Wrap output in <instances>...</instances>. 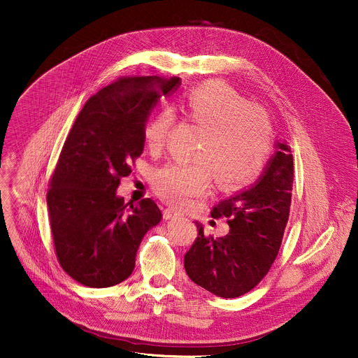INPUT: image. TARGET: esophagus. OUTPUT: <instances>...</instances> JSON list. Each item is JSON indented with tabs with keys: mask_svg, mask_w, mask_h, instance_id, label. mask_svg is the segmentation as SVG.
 <instances>
[{
	"mask_svg": "<svg viewBox=\"0 0 358 358\" xmlns=\"http://www.w3.org/2000/svg\"><path fill=\"white\" fill-rule=\"evenodd\" d=\"M180 216V213L177 212V210H174V209H164V219H174V217H178Z\"/></svg>",
	"mask_w": 358,
	"mask_h": 358,
	"instance_id": "34e87169",
	"label": "esophagus"
}]
</instances>
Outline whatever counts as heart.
<instances>
[{
    "mask_svg": "<svg viewBox=\"0 0 358 358\" xmlns=\"http://www.w3.org/2000/svg\"><path fill=\"white\" fill-rule=\"evenodd\" d=\"M182 116L203 129L194 162H171L152 176L157 194L176 208H187L210 189L212 171L220 185L234 187L254 177L271 149L267 113L222 83H208L180 101ZM174 123L168 108L157 111L143 126L150 152L164 148Z\"/></svg>",
    "mask_w": 358,
    "mask_h": 358,
    "instance_id": "b5f03b06",
    "label": "heart"
}]
</instances>
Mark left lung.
<instances>
[{"label":"left lung","mask_w":358,"mask_h":358,"mask_svg":"<svg viewBox=\"0 0 358 358\" xmlns=\"http://www.w3.org/2000/svg\"><path fill=\"white\" fill-rule=\"evenodd\" d=\"M293 155L287 142H277L259 178L219 201L213 217H228L229 234L199 235L184 255V268L197 286L231 299L252 290L266 277L278 254L290 213Z\"/></svg>","instance_id":"8db88e82"}]
</instances>
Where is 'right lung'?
Wrapping results in <instances>:
<instances>
[{
	"mask_svg": "<svg viewBox=\"0 0 358 358\" xmlns=\"http://www.w3.org/2000/svg\"><path fill=\"white\" fill-rule=\"evenodd\" d=\"M180 84L177 77L120 78L85 103L69 131L48 208L59 264L84 286L101 289L126 280L142 238L162 219L154 200L127 206L116 190L143 152L150 111Z\"/></svg>",
	"mask_w": 358,
	"mask_h": 358,
	"instance_id": "1",
	"label": "right lung"
}]
</instances>
